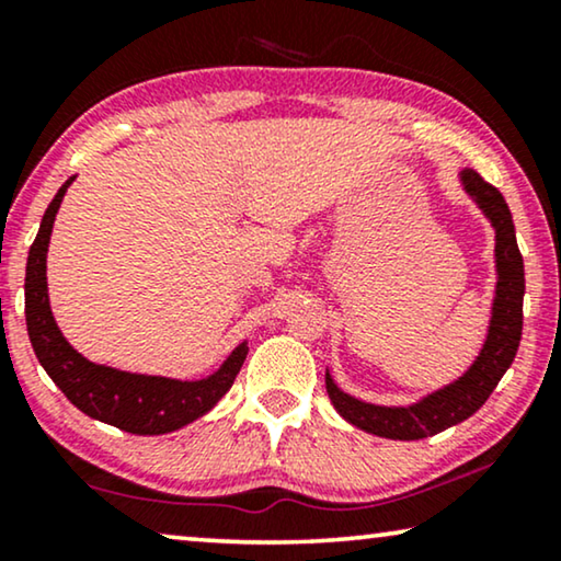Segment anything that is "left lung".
<instances>
[{
	"mask_svg": "<svg viewBox=\"0 0 561 561\" xmlns=\"http://www.w3.org/2000/svg\"><path fill=\"white\" fill-rule=\"evenodd\" d=\"M465 194L485 214L495 229V296L490 306V324L485 342L472 365L457 380L432 390L409 405H378L359 401L336 386L327 370V393L344 421L382 439L413 442L462 424L488 401L497 382L508 370L518 352L520 329H524V294L526 275L524 257L516 242V227L508 204L501 191L482 179L472 168L459 171Z\"/></svg>",
	"mask_w": 561,
	"mask_h": 561,
	"instance_id": "obj_1",
	"label": "left lung"
}]
</instances>
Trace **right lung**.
Here are the masks:
<instances>
[{
	"label": "right lung",
	"instance_id": "add662e5",
	"mask_svg": "<svg viewBox=\"0 0 561 561\" xmlns=\"http://www.w3.org/2000/svg\"><path fill=\"white\" fill-rule=\"evenodd\" d=\"M73 179L76 175L58 188L56 198L48 204L27 255L25 319L30 344L50 380L87 416L140 436L175 432L209 413L219 398L232 388L248 357V340L237 344L232 355L219 365V370L202 380H175L163 375L117 370V367L91 363L81 352H76L53 319L48 278H45L53 221Z\"/></svg>",
	"mask_w": 561,
	"mask_h": 561
}]
</instances>
